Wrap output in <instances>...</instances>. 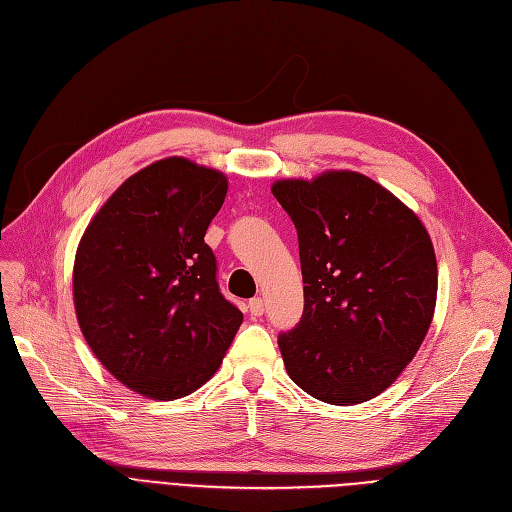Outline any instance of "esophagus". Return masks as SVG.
<instances>
[{
  "label": "esophagus",
  "instance_id": "34e87169",
  "mask_svg": "<svg viewBox=\"0 0 512 512\" xmlns=\"http://www.w3.org/2000/svg\"><path fill=\"white\" fill-rule=\"evenodd\" d=\"M249 308H251V315L253 317H261L263 315V300L261 298H253L249 302Z\"/></svg>",
  "mask_w": 512,
  "mask_h": 512
}]
</instances>
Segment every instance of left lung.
<instances>
[{
    "label": "left lung",
    "mask_w": 512,
    "mask_h": 512,
    "mask_svg": "<svg viewBox=\"0 0 512 512\" xmlns=\"http://www.w3.org/2000/svg\"><path fill=\"white\" fill-rule=\"evenodd\" d=\"M298 229L300 323L278 334L291 381L327 404L385 391L430 329L438 270L430 236L398 197L357 172L272 187Z\"/></svg>",
    "instance_id": "left-lung-1"
}]
</instances>
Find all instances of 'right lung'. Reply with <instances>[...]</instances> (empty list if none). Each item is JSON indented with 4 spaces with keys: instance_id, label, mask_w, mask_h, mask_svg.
Wrapping results in <instances>:
<instances>
[{
    "instance_id": "1",
    "label": "right lung",
    "mask_w": 512,
    "mask_h": 512,
    "mask_svg": "<svg viewBox=\"0 0 512 512\" xmlns=\"http://www.w3.org/2000/svg\"><path fill=\"white\" fill-rule=\"evenodd\" d=\"M225 193L221 172L161 159L112 193L78 244L82 336L114 378L148 398L202 387L242 323L204 242Z\"/></svg>"
}]
</instances>
